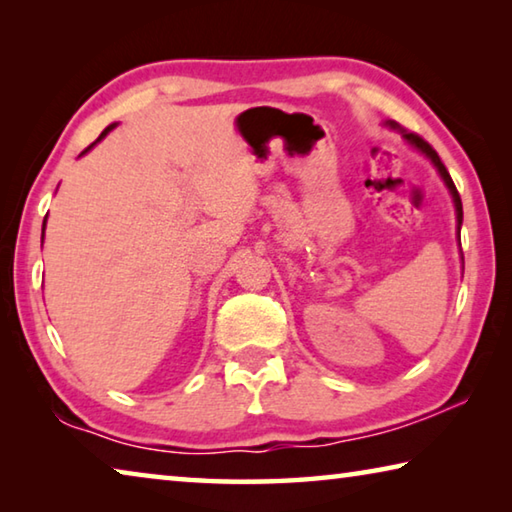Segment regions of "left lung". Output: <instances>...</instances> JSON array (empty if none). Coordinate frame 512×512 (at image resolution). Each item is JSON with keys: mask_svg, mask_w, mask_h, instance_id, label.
<instances>
[{"mask_svg": "<svg viewBox=\"0 0 512 512\" xmlns=\"http://www.w3.org/2000/svg\"><path fill=\"white\" fill-rule=\"evenodd\" d=\"M386 126L391 128V131H395V133H400L402 137H404V142L409 144V146H413L415 151H420L424 158H427L433 167H436V171H438V176L443 178V183H445V187L449 189V194H452V201H454V210H456V228H458V235H461V225H463V203H461V196H458V192H456V187H454V180H452V176H449V171L445 169V164L440 162V158H438V153L431 149V146L422 140V137H418L415 133H409V131H404V128L397 124V121H391L388 119L386 121ZM461 239V237H458ZM458 244H461V241H458Z\"/></svg>", "mask_w": 512, "mask_h": 512, "instance_id": "left-lung-1", "label": "left lung"}]
</instances>
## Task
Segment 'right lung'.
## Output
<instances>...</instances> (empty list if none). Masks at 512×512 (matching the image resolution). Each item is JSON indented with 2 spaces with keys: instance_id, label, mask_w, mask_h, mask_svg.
<instances>
[{
  "instance_id": "1",
  "label": "right lung",
  "mask_w": 512,
  "mask_h": 512,
  "mask_svg": "<svg viewBox=\"0 0 512 512\" xmlns=\"http://www.w3.org/2000/svg\"><path fill=\"white\" fill-rule=\"evenodd\" d=\"M115 126H117V124H110V126H108V128H106V131H103V133H101V135H99V137H97V142H92V144H90V146H88V149H85V151H83V153H88V151H90V149H92V146H94V144H99V142H101V140H103V137H106V135H108V133H110V131H112V128H115ZM83 153H81V155H83ZM45 225H47V216H45ZM45 225H42V239H45Z\"/></svg>"
}]
</instances>
